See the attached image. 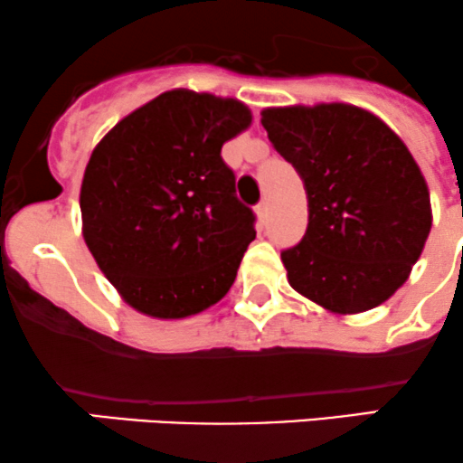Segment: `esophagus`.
Listing matches in <instances>:
<instances>
[{
	"label": "esophagus",
	"instance_id": "obj_1",
	"mask_svg": "<svg viewBox=\"0 0 463 463\" xmlns=\"http://www.w3.org/2000/svg\"><path fill=\"white\" fill-rule=\"evenodd\" d=\"M256 212H258L260 221H264V218L269 216V201H267V199H264V201H260V203L256 205Z\"/></svg>",
	"mask_w": 463,
	"mask_h": 463
}]
</instances>
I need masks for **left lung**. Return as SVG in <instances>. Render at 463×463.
Returning <instances> with one entry per match:
<instances>
[{"mask_svg":"<svg viewBox=\"0 0 463 463\" xmlns=\"http://www.w3.org/2000/svg\"><path fill=\"white\" fill-rule=\"evenodd\" d=\"M262 127L308 199L306 233L282 251L290 287L344 315L392 298L430 232L427 181L407 146L350 105L267 109Z\"/></svg>","mask_w":463,"mask_h":463,"instance_id":"obj_1","label":"left lung"}]
</instances>
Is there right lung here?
I'll return each mask as SVG.
<instances>
[{
	"mask_svg": "<svg viewBox=\"0 0 463 463\" xmlns=\"http://www.w3.org/2000/svg\"><path fill=\"white\" fill-rule=\"evenodd\" d=\"M249 122L242 102L175 90L118 122L91 153L82 233L133 308L181 319L232 288L256 214L236 196L221 148Z\"/></svg>",
	"mask_w": 463,
	"mask_h": 463,
	"instance_id": "add662e5",
	"label": "right lung"
}]
</instances>
